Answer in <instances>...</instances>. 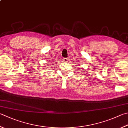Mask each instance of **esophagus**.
<instances>
[{
  "label": "esophagus",
  "instance_id": "34e87169",
  "mask_svg": "<svg viewBox=\"0 0 128 128\" xmlns=\"http://www.w3.org/2000/svg\"><path fill=\"white\" fill-rule=\"evenodd\" d=\"M64 61H66V62H68V60H69V59H68V58H64Z\"/></svg>",
  "mask_w": 128,
  "mask_h": 128
}]
</instances>
